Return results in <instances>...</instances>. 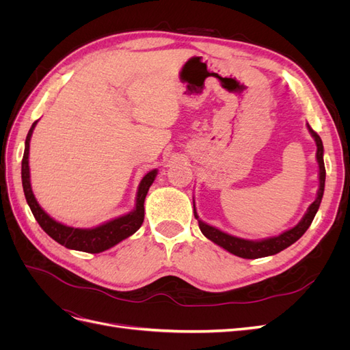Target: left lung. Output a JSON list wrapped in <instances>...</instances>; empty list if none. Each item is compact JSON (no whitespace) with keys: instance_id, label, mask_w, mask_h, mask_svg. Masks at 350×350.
Listing matches in <instances>:
<instances>
[{"instance_id":"obj_1","label":"left lung","mask_w":350,"mask_h":350,"mask_svg":"<svg viewBox=\"0 0 350 350\" xmlns=\"http://www.w3.org/2000/svg\"><path fill=\"white\" fill-rule=\"evenodd\" d=\"M308 126V130L311 133V135L314 137L315 144H317V162H319V179H320V187H319V191H317V198L314 203L308 207L306 210L305 216L301 219V221L296 226H293L289 230H284L283 234L278 235V237H273V238H267V239H261V241H250V239H243V238H238V237H232L226 232H221L220 229L215 228V226H210L207 224H204L203 220H200L197 216V211H196V206H194V216L198 220V226L200 230L203 232V235L213 241L215 243H217L219 247L225 248L226 251H229L230 254H234V256H238L241 258H261V257H269V256H274V254H278L280 251H283L284 248L291 247L293 242L298 241L305 232L306 229L310 228V225L312 224V220L317 215V211H319L320 203L323 200V194H324V184H325V167H324V159H323V153H324V147H323V142L320 139V135L317 134L311 126L306 124Z\"/></svg>"}]
</instances>
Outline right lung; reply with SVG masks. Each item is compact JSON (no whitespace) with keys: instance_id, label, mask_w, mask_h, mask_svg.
<instances>
[{"instance_id":"obj_1","label":"right lung","mask_w":350,"mask_h":350,"mask_svg":"<svg viewBox=\"0 0 350 350\" xmlns=\"http://www.w3.org/2000/svg\"><path fill=\"white\" fill-rule=\"evenodd\" d=\"M38 121L31 124V129L27 133L26 142H25V154L22 161V183H23V191L27 204L33 213L35 219L40 228L44 229L46 234L57 241L66 248L98 254L105 250H109L122 239L131 237L140 229L144 220V198L149 191L150 185L153 184L154 178L157 175V169L147 172L139 185V191L135 197V207L130 213L112 219L107 224L99 225L92 229H80V228H71L59 224V221L52 219L48 213H45L44 208L39 206L36 201L33 191H31L30 185V171H29V147H30V137L33 133Z\"/></svg>"}]
</instances>
